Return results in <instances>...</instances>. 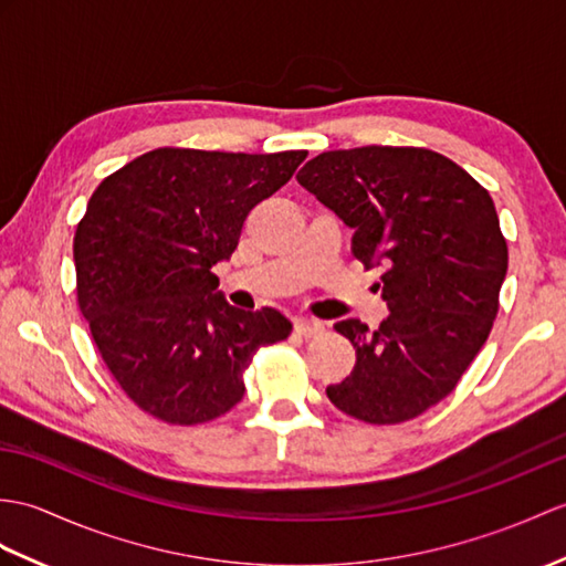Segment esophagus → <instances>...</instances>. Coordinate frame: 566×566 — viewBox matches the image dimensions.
Listing matches in <instances>:
<instances>
[{
    "label": "esophagus",
    "mask_w": 566,
    "mask_h": 566,
    "mask_svg": "<svg viewBox=\"0 0 566 566\" xmlns=\"http://www.w3.org/2000/svg\"><path fill=\"white\" fill-rule=\"evenodd\" d=\"M294 331L301 337H318V335H323L325 325L321 321H313V318H298L294 323Z\"/></svg>",
    "instance_id": "obj_1"
}]
</instances>
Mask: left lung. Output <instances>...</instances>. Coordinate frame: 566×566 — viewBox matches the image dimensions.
Here are the masks:
<instances>
[{"label":"left lung","instance_id":"obj_1","mask_svg":"<svg viewBox=\"0 0 566 566\" xmlns=\"http://www.w3.org/2000/svg\"><path fill=\"white\" fill-rule=\"evenodd\" d=\"M296 180L354 231V258L384 270L390 311L378 331L335 325L357 366L327 398L369 424L419 417L455 388L496 318L509 251L490 192L437 151L376 144L323 151Z\"/></svg>","mask_w":566,"mask_h":566}]
</instances>
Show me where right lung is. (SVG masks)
Wrapping results in <instances>:
<instances>
[{
    "instance_id": "right-lung-1",
    "label": "right lung",
    "mask_w": 566,
    "mask_h": 566,
    "mask_svg": "<svg viewBox=\"0 0 566 566\" xmlns=\"http://www.w3.org/2000/svg\"><path fill=\"white\" fill-rule=\"evenodd\" d=\"M306 151L154 149L91 195L74 235L76 296L101 357L144 412L202 424L241 402L262 345L292 333L280 311H241L217 292L251 209Z\"/></svg>"
}]
</instances>
